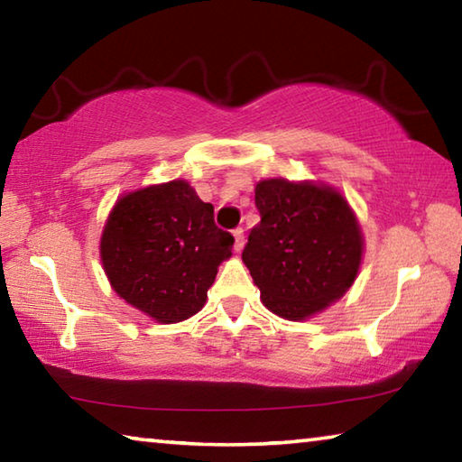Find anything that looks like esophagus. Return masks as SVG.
Wrapping results in <instances>:
<instances>
[{
  "mask_svg": "<svg viewBox=\"0 0 462 462\" xmlns=\"http://www.w3.org/2000/svg\"><path fill=\"white\" fill-rule=\"evenodd\" d=\"M232 236H234V250L240 253V250L245 248V230H242V228L232 230Z\"/></svg>",
  "mask_w": 462,
  "mask_h": 462,
  "instance_id": "esophagus-1",
  "label": "esophagus"
}]
</instances>
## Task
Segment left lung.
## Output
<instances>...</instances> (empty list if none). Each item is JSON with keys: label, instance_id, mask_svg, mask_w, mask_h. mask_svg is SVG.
Here are the masks:
<instances>
[{"label": "left lung", "instance_id": "1", "mask_svg": "<svg viewBox=\"0 0 462 462\" xmlns=\"http://www.w3.org/2000/svg\"><path fill=\"white\" fill-rule=\"evenodd\" d=\"M261 222L242 261L273 314L306 319L348 291L361 267L363 234L353 209L328 185L264 179L254 189Z\"/></svg>", "mask_w": 462, "mask_h": 462}]
</instances>
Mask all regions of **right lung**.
<instances>
[{
  "instance_id": "obj_1",
  "label": "right lung",
  "mask_w": 462,
  "mask_h": 462,
  "mask_svg": "<svg viewBox=\"0 0 462 462\" xmlns=\"http://www.w3.org/2000/svg\"><path fill=\"white\" fill-rule=\"evenodd\" d=\"M234 238L217 228L214 206L187 181L124 195L101 234V263L114 291L161 324L203 308Z\"/></svg>"
}]
</instances>
